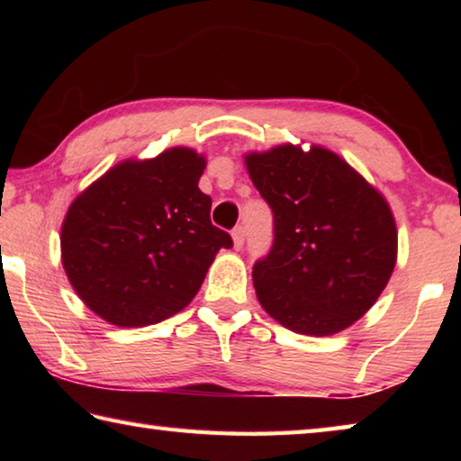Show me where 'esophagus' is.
<instances>
[{
    "instance_id": "esophagus-1",
    "label": "esophagus",
    "mask_w": 461,
    "mask_h": 461,
    "mask_svg": "<svg viewBox=\"0 0 461 461\" xmlns=\"http://www.w3.org/2000/svg\"><path fill=\"white\" fill-rule=\"evenodd\" d=\"M231 240H233V249H241V246H244L246 241V230L240 225V228L231 231Z\"/></svg>"
}]
</instances>
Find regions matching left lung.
Wrapping results in <instances>:
<instances>
[{"instance_id": "left-lung-1", "label": "left lung", "mask_w": 461, "mask_h": 461, "mask_svg": "<svg viewBox=\"0 0 461 461\" xmlns=\"http://www.w3.org/2000/svg\"><path fill=\"white\" fill-rule=\"evenodd\" d=\"M244 162L275 213L272 249L252 270L262 309L294 333L343 331L393 276L399 231L384 194L317 144H280Z\"/></svg>"}]
</instances>
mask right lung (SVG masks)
Wrapping results in <instances>:
<instances>
[{
  "label": "right lung",
  "instance_id": "obj_1",
  "mask_svg": "<svg viewBox=\"0 0 461 461\" xmlns=\"http://www.w3.org/2000/svg\"><path fill=\"white\" fill-rule=\"evenodd\" d=\"M207 167L193 148L112 167L68 207L60 260L79 299L118 327H146L183 311L215 254L231 248L199 189Z\"/></svg>",
  "mask_w": 461,
  "mask_h": 461
}]
</instances>
